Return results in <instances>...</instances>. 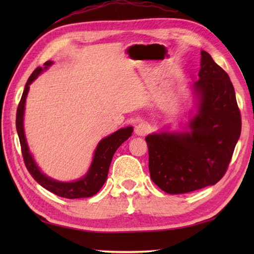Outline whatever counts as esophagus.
Segmentation results:
<instances>
[{
  "label": "esophagus",
  "mask_w": 254,
  "mask_h": 254,
  "mask_svg": "<svg viewBox=\"0 0 254 254\" xmlns=\"http://www.w3.org/2000/svg\"><path fill=\"white\" fill-rule=\"evenodd\" d=\"M149 131V124L146 122L138 123L135 127V133L138 136H145Z\"/></svg>",
  "instance_id": "obj_1"
}]
</instances>
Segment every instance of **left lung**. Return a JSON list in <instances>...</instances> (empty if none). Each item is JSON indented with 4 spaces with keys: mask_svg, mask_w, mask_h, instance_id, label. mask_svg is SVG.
Here are the masks:
<instances>
[{
    "mask_svg": "<svg viewBox=\"0 0 254 254\" xmlns=\"http://www.w3.org/2000/svg\"><path fill=\"white\" fill-rule=\"evenodd\" d=\"M198 80L192 85L197 111L190 131L146 136L148 168L156 186L182 194L214 186L227 171L241 133V116L228 74L201 52Z\"/></svg>",
    "mask_w": 254,
    "mask_h": 254,
    "instance_id": "obj_1",
    "label": "left lung"
}]
</instances>
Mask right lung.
<instances>
[{"mask_svg": "<svg viewBox=\"0 0 254 254\" xmlns=\"http://www.w3.org/2000/svg\"><path fill=\"white\" fill-rule=\"evenodd\" d=\"M51 64V61H47L45 63V67L39 66L32 72L25 85V89L23 91V95H21V98L18 104L17 112H16V130H17V134L19 137L24 163L31 177L34 178L41 187H44L48 191L55 193L59 196L65 198H80L93 196L100 190L101 187L104 186V183L107 180L108 171H109V167L113 155H115L116 150L119 148V146L132 135L133 128L132 127L120 128L119 131L112 133L111 135L101 139L95 150L94 159L93 163H91L90 168L87 174H86V176L82 178V179L74 182H60L53 180L51 178L42 174L39 168H38V166L36 165L31 154L29 153L28 145H27L25 137L23 122L25 102L27 94H28L29 90V85L37 78L38 75L44 71V69L49 67Z\"/></svg>", "mask_w": 254, "mask_h": 254, "instance_id": "right-lung-1", "label": "right lung"}]
</instances>
